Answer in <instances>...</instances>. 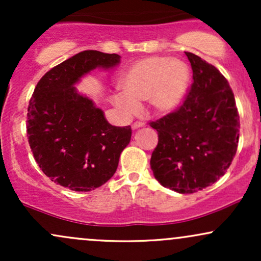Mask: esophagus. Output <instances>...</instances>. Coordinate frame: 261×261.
<instances>
[{"label":"esophagus","instance_id":"34e87169","mask_svg":"<svg viewBox=\"0 0 261 261\" xmlns=\"http://www.w3.org/2000/svg\"><path fill=\"white\" fill-rule=\"evenodd\" d=\"M143 126H145V122H142V121H135L134 124H133L134 130H137V128H141V127H143Z\"/></svg>","mask_w":261,"mask_h":261}]
</instances>
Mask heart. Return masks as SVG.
Listing matches in <instances>:
<instances>
[{
    "label": "heart",
    "instance_id": "heart-1",
    "mask_svg": "<svg viewBox=\"0 0 261 261\" xmlns=\"http://www.w3.org/2000/svg\"><path fill=\"white\" fill-rule=\"evenodd\" d=\"M190 85V70L181 60L152 56L136 61L120 81L125 95L113 97L114 106L125 115L139 113L147 100L157 114H168L181 104Z\"/></svg>",
    "mask_w": 261,
    "mask_h": 261
}]
</instances>
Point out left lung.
I'll list each match as a JSON object with an SVG mask.
<instances>
[{"instance_id": "1", "label": "left lung", "mask_w": 261, "mask_h": 261, "mask_svg": "<svg viewBox=\"0 0 261 261\" xmlns=\"http://www.w3.org/2000/svg\"><path fill=\"white\" fill-rule=\"evenodd\" d=\"M185 55L194 82L175 112L149 122L158 133L151 168L164 188L193 194L229 168L238 147L239 114L223 74L195 54Z\"/></svg>"}]
</instances>
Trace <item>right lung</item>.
I'll list each match as a JSON object with an SVG mask.
<instances>
[{"label": "right lung", "mask_w": 261, "mask_h": 261, "mask_svg": "<svg viewBox=\"0 0 261 261\" xmlns=\"http://www.w3.org/2000/svg\"><path fill=\"white\" fill-rule=\"evenodd\" d=\"M118 54L86 50L41 77L28 106L27 136L34 160L54 182L74 191L101 187L116 172L131 140L130 126H113L103 110L77 92L94 68H113Z\"/></svg>", "instance_id": "add662e5"}]
</instances>
